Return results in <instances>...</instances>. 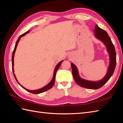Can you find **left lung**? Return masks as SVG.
Masks as SVG:
<instances>
[{
	"label": "left lung",
	"instance_id": "8db88e82",
	"mask_svg": "<svg viewBox=\"0 0 123 123\" xmlns=\"http://www.w3.org/2000/svg\"><path fill=\"white\" fill-rule=\"evenodd\" d=\"M95 37L100 40L105 45L107 51L109 56V64L108 67L107 72L103 79L98 81H90L82 79L79 74V71L76 66L71 63L72 75L74 79L78 85L83 88L90 89H97L101 88L108 81L112 76L114 72L116 64V53L115 47L112 43L110 37L108 33L105 30L101 29L97 25H96L94 30Z\"/></svg>",
	"mask_w": 123,
	"mask_h": 123
}]
</instances>
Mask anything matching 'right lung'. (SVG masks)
Returning a JSON list of instances; mask_svg holds the SVG:
<instances>
[{
  "label": "right lung",
  "mask_w": 123,
  "mask_h": 123,
  "mask_svg": "<svg viewBox=\"0 0 123 123\" xmlns=\"http://www.w3.org/2000/svg\"><path fill=\"white\" fill-rule=\"evenodd\" d=\"M30 31H27L26 32L24 33V34H23L22 35H20L19 38H18V40L16 42V43L15 44V48H14V51H13V52H12V72H13V74H14V77L15 78L16 80L17 81V82H18V84H19L21 87L24 88L25 90H26V91H28V92H30L31 93H34V94H38V93H41L42 92H44V91H46L47 90H48L49 89H51V88H52V87H53L54 84V82H55V75H56V71H57V70L59 69V67H60V66H61V63H62V62H63V61L62 60V61H60L59 63H57V64L56 66V67H55L54 68V72H53V77H52V79L51 80V81L50 82H49L48 85H46L45 86H44V87H43V88H40V89H37V90H28V89H27L26 88H25V87H23V86H22L20 84V83L18 82V80H17L16 79V77L15 76V74H14V55H15V51H16V48H17V45H18V42H19L20 40V38H21L22 37H23V36H25L26 34L30 32Z\"/></svg>",
  "instance_id": "obj_1"
}]
</instances>
